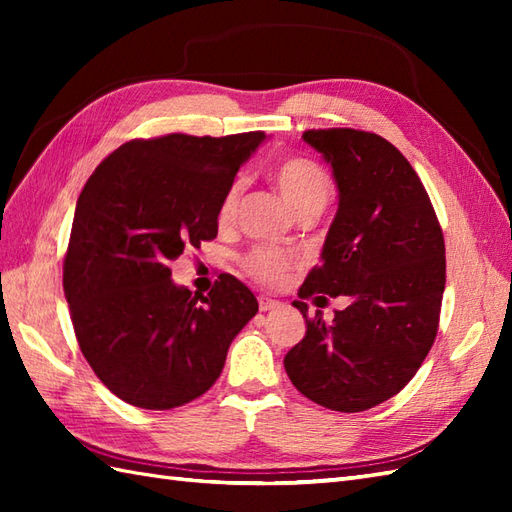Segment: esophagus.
Returning <instances> with one entry per match:
<instances>
[{"instance_id":"esophagus-1","label":"esophagus","mask_w":512,"mask_h":512,"mask_svg":"<svg viewBox=\"0 0 512 512\" xmlns=\"http://www.w3.org/2000/svg\"><path fill=\"white\" fill-rule=\"evenodd\" d=\"M281 306H284V303L277 301V299H273V297H268V295H262V297H259V310H262V312L279 310Z\"/></svg>"}]
</instances>
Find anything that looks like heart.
<instances>
[{"instance_id": "1", "label": "heart", "mask_w": 512, "mask_h": 512, "mask_svg": "<svg viewBox=\"0 0 512 512\" xmlns=\"http://www.w3.org/2000/svg\"><path fill=\"white\" fill-rule=\"evenodd\" d=\"M270 180H273L275 189L279 191L281 198H284L292 213L306 209L323 211L325 204L330 200V178L325 176V171L319 165H314V162L306 158L281 160L279 165L270 171ZM239 195H242V182L237 180L226 189L220 202V211H217L220 222L233 220L239 204ZM246 268L248 273L257 277L259 281L277 286L281 281H286L292 268V259L284 253H277V250L257 248L246 257Z\"/></svg>"}]
</instances>
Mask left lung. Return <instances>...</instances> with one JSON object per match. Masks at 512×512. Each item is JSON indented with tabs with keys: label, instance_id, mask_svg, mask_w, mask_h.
<instances>
[{
	"label": "left lung",
	"instance_id": "left-lung-1",
	"mask_svg": "<svg viewBox=\"0 0 512 512\" xmlns=\"http://www.w3.org/2000/svg\"><path fill=\"white\" fill-rule=\"evenodd\" d=\"M303 140L332 169L339 209L321 266L299 297H343L332 323L306 321L284 358L303 396L334 411H365L396 396L438 332L447 281L444 237L418 173L385 138L356 129H319ZM303 319L308 303L292 301Z\"/></svg>",
	"mask_w": 512,
	"mask_h": 512
}]
</instances>
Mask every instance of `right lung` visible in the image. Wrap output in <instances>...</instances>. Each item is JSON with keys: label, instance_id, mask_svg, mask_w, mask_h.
Masks as SVG:
<instances>
[{"label": "right lung", "instance_id": "1", "mask_svg": "<svg viewBox=\"0 0 512 512\" xmlns=\"http://www.w3.org/2000/svg\"><path fill=\"white\" fill-rule=\"evenodd\" d=\"M264 132L224 138L169 134L107 156L76 200L63 290L81 352L101 383L140 409L202 396L257 314L233 275L202 297L169 264L217 235V211Z\"/></svg>", "mask_w": 512, "mask_h": 512}]
</instances>
